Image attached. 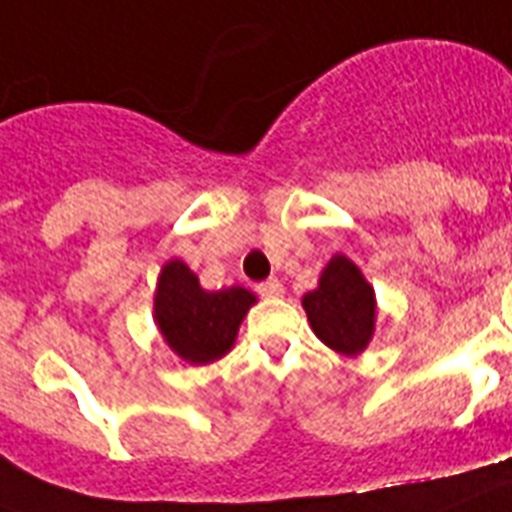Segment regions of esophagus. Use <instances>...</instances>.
<instances>
[{
	"mask_svg": "<svg viewBox=\"0 0 512 512\" xmlns=\"http://www.w3.org/2000/svg\"><path fill=\"white\" fill-rule=\"evenodd\" d=\"M256 290H259V295H264V298H280V295L285 293V287H282V282L277 280V277L261 282V285L256 287Z\"/></svg>",
	"mask_w": 512,
	"mask_h": 512,
	"instance_id": "34e87169",
	"label": "esophagus"
}]
</instances>
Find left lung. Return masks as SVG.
Returning <instances> with one entry per match:
<instances>
[{"label":"left lung","instance_id":"8db88e82","mask_svg":"<svg viewBox=\"0 0 512 512\" xmlns=\"http://www.w3.org/2000/svg\"><path fill=\"white\" fill-rule=\"evenodd\" d=\"M303 308L316 337L342 356L363 353L374 335V287L342 253L332 256L324 266L319 287L303 295Z\"/></svg>","mask_w":512,"mask_h":512}]
</instances>
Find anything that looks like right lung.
Instances as JSON below:
<instances>
[{"instance_id": "obj_1", "label": "right lung", "mask_w": 512, "mask_h": 512, "mask_svg": "<svg viewBox=\"0 0 512 512\" xmlns=\"http://www.w3.org/2000/svg\"><path fill=\"white\" fill-rule=\"evenodd\" d=\"M256 295L246 287L204 290L180 259L162 266L154 295V319L164 342L196 366L217 361L235 345L238 327Z\"/></svg>"}]
</instances>
